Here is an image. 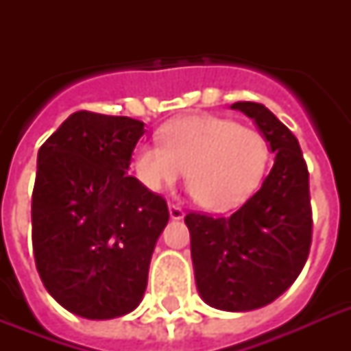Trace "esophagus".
<instances>
[{"label":"esophagus","instance_id":"obj_1","mask_svg":"<svg viewBox=\"0 0 351 351\" xmlns=\"http://www.w3.org/2000/svg\"><path fill=\"white\" fill-rule=\"evenodd\" d=\"M169 215L173 220H182L186 213H184V209L178 208V206H175V204H169Z\"/></svg>","mask_w":351,"mask_h":351}]
</instances>
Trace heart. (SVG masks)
<instances>
[{"instance_id": "b5f03b06", "label": "heart", "mask_w": 351, "mask_h": 351, "mask_svg": "<svg viewBox=\"0 0 351 351\" xmlns=\"http://www.w3.org/2000/svg\"><path fill=\"white\" fill-rule=\"evenodd\" d=\"M269 164L266 138L226 118L184 117L162 129V145H140L134 173L149 191L186 173L189 191L209 211H230L258 189Z\"/></svg>"}]
</instances>
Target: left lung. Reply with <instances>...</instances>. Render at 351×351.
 <instances>
[{"mask_svg": "<svg viewBox=\"0 0 351 351\" xmlns=\"http://www.w3.org/2000/svg\"><path fill=\"white\" fill-rule=\"evenodd\" d=\"M255 121L275 162L261 189L230 217L189 213L195 282L215 310L251 311L278 299L299 277L311 244L308 167L297 138L267 107L237 101Z\"/></svg>", "mask_w": 351, "mask_h": 351, "instance_id": "obj_1", "label": "left lung"}]
</instances>
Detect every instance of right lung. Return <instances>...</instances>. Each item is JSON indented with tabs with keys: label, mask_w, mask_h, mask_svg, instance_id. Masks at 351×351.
<instances>
[{
	"label": "right lung",
	"mask_w": 351,
	"mask_h": 351,
	"mask_svg": "<svg viewBox=\"0 0 351 351\" xmlns=\"http://www.w3.org/2000/svg\"><path fill=\"white\" fill-rule=\"evenodd\" d=\"M143 121L78 111L38 151L36 267L58 304L90 321L142 302L167 204L129 173Z\"/></svg>",
	"instance_id": "1"
}]
</instances>
